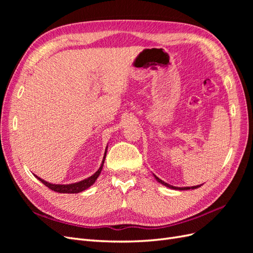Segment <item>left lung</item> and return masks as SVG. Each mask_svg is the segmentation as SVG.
<instances>
[{"label": "left lung", "mask_w": 253, "mask_h": 253, "mask_svg": "<svg viewBox=\"0 0 253 253\" xmlns=\"http://www.w3.org/2000/svg\"><path fill=\"white\" fill-rule=\"evenodd\" d=\"M154 175V174H153ZM154 177H155V179L158 181V182H160L162 183V185H164L165 187H167V188H170V189H174V190H180V191H183V190H190V189H197V188H200L201 186H203V185H197V186H193V187H174V186H171V185H169V183H167V182H165L164 180H162L160 179L159 177H157L156 175H154Z\"/></svg>", "instance_id": "1"}]
</instances>
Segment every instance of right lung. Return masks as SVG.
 <instances>
[{
    "mask_svg": "<svg viewBox=\"0 0 253 253\" xmlns=\"http://www.w3.org/2000/svg\"><path fill=\"white\" fill-rule=\"evenodd\" d=\"M106 150H108V147H106V149H105V153H104V156H103V159H102V163H101L100 168H99L98 171H96L93 175L89 176V177H87L86 179H83L81 181L74 182V183H68V185H56V183H50L48 181H45L44 179L40 178L39 176H37V175H35V176L41 182H43L45 186H46L47 188H49L50 190L55 191V192H58V193H68V194H70V193H80V192H82V191L88 189L91 185H94L96 179L98 178V176L100 175V173L102 171L103 165H104Z\"/></svg>",
    "mask_w": 253,
    "mask_h": 253,
    "instance_id": "right-lung-1",
    "label": "right lung"
}]
</instances>
